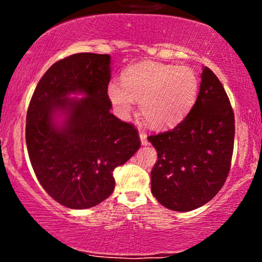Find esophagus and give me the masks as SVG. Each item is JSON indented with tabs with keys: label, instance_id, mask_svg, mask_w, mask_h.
I'll use <instances>...</instances> for the list:
<instances>
[{
	"label": "esophagus",
	"instance_id": "esophagus-1",
	"mask_svg": "<svg viewBox=\"0 0 262 262\" xmlns=\"http://www.w3.org/2000/svg\"><path fill=\"white\" fill-rule=\"evenodd\" d=\"M140 137V141H141V145H148V138H146V134L144 133V132H140L139 134Z\"/></svg>",
	"mask_w": 262,
	"mask_h": 262
}]
</instances>
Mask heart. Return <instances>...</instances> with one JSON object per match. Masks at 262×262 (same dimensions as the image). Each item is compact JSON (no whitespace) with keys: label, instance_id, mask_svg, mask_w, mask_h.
Here are the masks:
<instances>
[{"label":"heart","instance_id":"heart-1","mask_svg":"<svg viewBox=\"0 0 262 262\" xmlns=\"http://www.w3.org/2000/svg\"><path fill=\"white\" fill-rule=\"evenodd\" d=\"M122 85L112 82L107 95L119 116L125 118L139 102L144 121L152 128H171L180 123L196 101L200 79L193 69L144 61L128 68Z\"/></svg>","mask_w":262,"mask_h":262}]
</instances>
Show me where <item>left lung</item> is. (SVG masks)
Masks as SVG:
<instances>
[{"label":"left lung","mask_w":262,"mask_h":262,"mask_svg":"<svg viewBox=\"0 0 262 262\" xmlns=\"http://www.w3.org/2000/svg\"><path fill=\"white\" fill-rule=\"evenodd\" d=\"M234 112L223 85L210 69L201 74L192 110L172 130L150 135L158 151L151 170V193L175 212L209 202L223 187L234 148Z\"/></svg>","instance_id":"obj_1"}]
</instances>
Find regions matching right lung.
<instances>
[{"instance_id":"right-lung-1","label":"right lung","mask_w":262,"mask_h":262,"mask_svg":"<svg viewBox=\"0 0 262 262\" xmlns=\"http://www.w3.org/2000/svg\"><path fill=\"white\" fill-rule=\"evenodd\" d=\"M108 54L59 60L35 87L26 141L38 181L71 209L95 207L112 194L113 170L140 148L138 130L111 113ZM81 94V99L73 95Z\"/></svg>"}]
</instances>
